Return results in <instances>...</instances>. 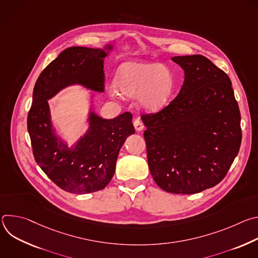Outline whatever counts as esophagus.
Masks as SVG:
<instances>
[{"label":"esophagus","instance_id":"1","mask_svg":"<svg viewBox=\"0 0 258 258\" xmlns=\"http://www.w3.org/2000/svg\"><path fill=\"white\" fill-rule=\"evenodd\" d=\"M134 126H135L136 131H138V132L143 131L144 127H145V126H144V123L142 122V120H141L139 117L135 118V120H134Z\"/></svg>","mask_w":258,"mask_h":258}]
</instances>
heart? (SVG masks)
<instances>
[{
  "label": "heart",
  "instance_id": "heart-1",
  "mask_svg": "<svg viewBox=\"0 0 258 258\" xmlns=\"http://www.w3.org/2000/svg\"><path fill=\"white\" fill-rule=\"evenodd\" d=\"M115 88L124 96L139 94L140 105L148 112H157L167 103L172 91L169 69L161 63L127 61L116 70ZM117 96L115 90H110Z\"/></svg>",
  "mask_w": 258,
  "mask_h": 258
}]
</instances>
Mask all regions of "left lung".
<instances>
[{
    "label": "left lung",
    "instance_id": "left-lung-1",
    "mask_svg": "<svg viewBox=\"0 0 258 258\" xmlns=\"http://www.w3.org/2000/svg\"><path fill=\"white\" fill-rule=\"evenodd\" d=\"M171 60L185 71L177 96L142 115L150 172L174 194H195L222 181L239 153V105L227 73L202 55Z\"/></svg>",
    "mask_w": 258,
    "mask_h": 258
}]
</instances>
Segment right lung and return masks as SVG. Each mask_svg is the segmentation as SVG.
Returning <instances> with one entry per match:
<instances>
[{"mask_svg":"<svg viewBox=\"0 0 258 258\" xmlns=\"http://www.w3.org/2000/svg\"><path fill=\"white\" fill-rule=\"evenodd\" d=\"M105 49L109 51L112 46ZM107 53L102 49L68 48L42 71L33 88L27 115L33 156L47 176L68 193L89 194L104 189L114 174L121 146L135 134L131 112L113 119L91 112L88 133L72 149L54 134L48 100L73 84L104 92Z\"/></svg>","mask_w":258,"mask_h":258,"instance_id":"1","label":"right lung"}]
</instances>
